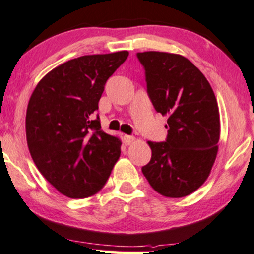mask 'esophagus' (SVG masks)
I'll return each instance as SVG.
<instances>
[{
    "instance_id": "1",
    "label": "esophagus",
    "mask_w": 254,
    "mask_h": 254,
    "mask_svg": "<svg viewBox=\"0 0 254 254\" xmlns=\"http://www.w3.org/2000/svg\"><path fill=\"white\" fill-rule=\"evenodd\" d=\"M123 139H124V143L127 144V145H129V144H131L134 140V137L129 136V134H125V136L123 137Z\"/></svg>"
}]
</instances>
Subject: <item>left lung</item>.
I'll return each instance as SVG.
<instances>
[{"label": "left lung", "instance_id": "8db88e82", "mask_svg": "<svg viewBox=\"0 0 254 254\" xmlns=\"http://www.w3.org/2000/svg\"><path fill=\"white\" fill-rule=\"evenodd\" d=\"M145 70L153 108L168 116L165 142H149L151 160L142 168L155 190L170 198L200 188L212 169L220 136L219 110L210 83L184 56L137 53Z\"/></svg>", "mask_w": 254, "mask_h": 254}]
</instances>
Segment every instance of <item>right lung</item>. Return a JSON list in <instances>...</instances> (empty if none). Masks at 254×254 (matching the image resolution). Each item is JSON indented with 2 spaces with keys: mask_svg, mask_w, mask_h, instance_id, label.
I'll use <instances>...</instances> for the list:
<instances>
[{
  "mask_svg": "<svg viewBox=\"0 0 254 254\" xmlns=\"http://www.w3.org/2000/svg\"><path fill=\"white\" fill-rule=\"evenodd\" d=\"M127 51L86 55L61 64L41 79L29 101L25 132L38 171L70 198L94 195L107 183L122 142L94 118L104 85Z\"/></svg>",
  "mask_w": 254,
  "mask_h": 254,
  "instance_id": "1",
  "label": "right lung"
}]
</instances>
